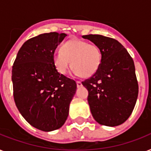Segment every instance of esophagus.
I'll list each match as a JSON object with an SVG mask.
<instances>
[{"label": "esophagus", "mask_w": 151, "mask_h": 151, "mask_svg": "<svg viewBox=\"0 0 151 151\" xmlns=\"http://www.w3.org/2000/svg\"><path fill=\"white\" fill-rule=\"evenodd\" d=\"M76 83H77V86H78V88H80L82 86V83L81 82V81H76Z\"/></svg>", "instance_id": "1"}]
</instances>
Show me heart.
Wrapping results in <instances>:
<instances>
[{
    "mask_svg": "<svg viewBox=\"0 0 151 151\" xmlns=\"http://www.w3.org/2000/svg\"><path fill=\"white\" fill-rule=\"evenodd\" d=\"M102 60L100 48L94 44L87 41L72 39L66 41L53 55V63L60 74H66L73 66V73L88 78L94 74L99 68ZM72 63H71V61Z\"/></svg>",
    "mask_w": 151,
    "mask_h": 151,
    "instance_id": "b5f03b06",
    "label": "heart"
}]
</instances>
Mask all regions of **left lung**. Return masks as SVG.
Instances as JSON below:
<instances>
[{
    "label": "left lung",
    "instance_id": "8db88e82",
    "mask_svg": "<svg viewBox=\"0 0 151 151\" xmlns=\"http://www.w3.org/2000/svg\"><path fill=\"white\" fill-rule=\"evenodd\" d=\"M100 48L102 60L97 71L82 81L88 91V103L99 124L114 127L131 115L138 97L133 59L115 39L99 34L83 35Z\"/></svg>",
    "mask_w": 151,
    "mask_h": 151
}]
</instances>
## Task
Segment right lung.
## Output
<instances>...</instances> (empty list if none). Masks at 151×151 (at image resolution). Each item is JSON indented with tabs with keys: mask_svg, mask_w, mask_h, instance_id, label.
<instances>
[{
	"mask_svg": "<svg viewBox=\"0 0 151 151\" xmlns=\"http://www.w3.org/2000/svg\"><path fill=\"white\" fill-rule=\"evenodd\" d=\"M66 34L51 32L27 41L12 66L14 99L29 124L44 132L61 128L77 89L73 80L57 71L53 55Z\"/></svg>",
	"mask_w": 151,
	"mask_h": 151,
	"instance_id": "1",
	"label": "right lung"
}]
</instances>
